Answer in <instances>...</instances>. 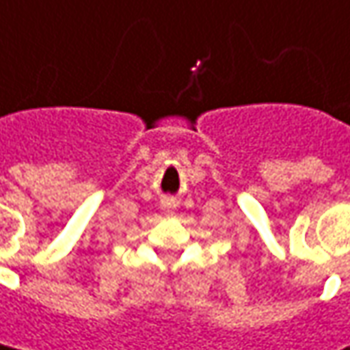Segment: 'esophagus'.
I'll list each match as a JSON object with an SVG mask.
<instances>
[{
    "mask_svg": "<svg viewBox=\"0 0 350 350\" xmlns=\"http://www.w3.org/2000/svg\"><path fill=\"white\" fill-rule=\"evenodd\" d=\"M176 206H178V202H176L174 198H162V208H164L166 212L174 210Z\"/></svg>",
    "mask_w": 350,
    "mask_h": 350,
    "instance_id": "34e87169",
    "label": "esophagus"
}]
</instances>
